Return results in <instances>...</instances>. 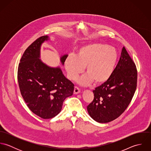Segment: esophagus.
I'll use <instances>...</instances> for the list:
<instances>
[{"mask_svg": "<svg viewBox=\"0 0 151 151\" xmlns=\"http://www.w3.org/2000/svg\"><path fill=\"white\" fill-rule=\"evenodd\" d=\"M80 92V89L77 86H75L74 89V93L77 94V93H79Z\"/></svg>", "mask_w": 151, "mask_h": 151, "instance_id": "obj_1", "label": "esophagus"}]
</instances>
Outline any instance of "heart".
Listing matches in <instances>:
<instances>
[{"instance_id":"heart-1","label":"heart","mask_w":151,"mask_h":151,"mask_svg":"<svg viewBox=\"0 0 151 151\" xmlns=\"http://www.w3.org/2000/svg\"><path fill=\"white\" fill-rule=\"evenodd\" d=\"M119 59L117 50L107 44L93 43L81 47L76 55H68L65 59L67 77L75 80L86 70L87 74L77 80L81 86L107 82L113 75Z\"/></svg>"}]
</instances>
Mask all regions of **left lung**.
<instances>
[{"label": "left lung", "instance_id": "8db88e82", "mask_svg": "<svg viewBox=\"0 0 151 151\" xmlns=\"http://www.w3.org/2000/svg\"><path fill=\"white\" fill-rule=\"evenodd\" d=\"M136 66L124 47L110 78L93 91L94 98L88 105L89 116L106 123L119 117L128 107L137 88Z\"/></svg>", "mask_w": 151, "mask_h": 151}]
</instances>
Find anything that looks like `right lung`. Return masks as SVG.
I'll return each instance as SVG.
<instances>
[{
    "instance_id": "right-lung-1",
    "label": "right lung",
    "mask_w": 151,
    "mask_h": 151,
    "mask_svg": "<svg viewBox=\"0 0 151 151\" xmlns=\"http://www.w3.org/2000/svg\"><path fill=\"white\" fill-rule=\"evenodd\" d=\"M49 40L40 37L25 50L19 65L17 78L22 96L27 106L43 119H51L61 111L65 99L73 95L74 85L65 77L59 67H50L41 61V45ZM68 56L60 58L64 65Z\"/></svg>"
}]
</instances>
